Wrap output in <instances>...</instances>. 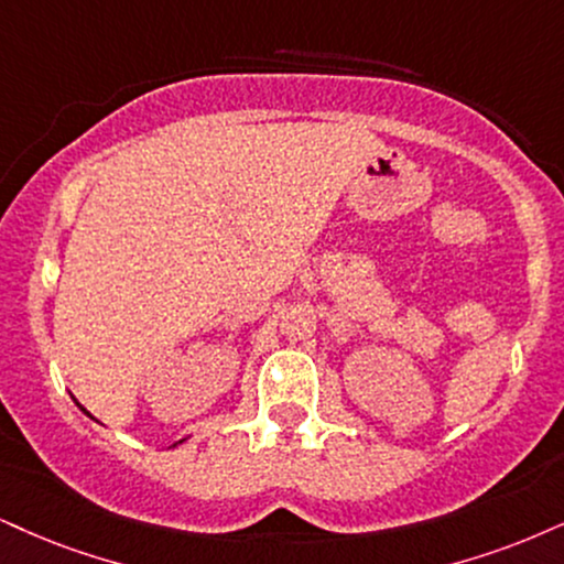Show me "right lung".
Instances as JSON below:
<instances>
[{
    "mask_svg": "<svg viewBox=\"0 0 564 564\" xmlns=\"http://www.w3.org/2000/svg\"><path fill=\"white\" fill-rule=\"evenodd\" d=\"M75 405H78V408H80V410H83V413H86V415H90V413H88V410H86V408H83L78 400H75ZM90 419H94V415H90ZM183 442H185V440H180V442H175V444H172V447H177V444H183Z\"/></svg>",
    "mask_w": 564,
    "mask_h": 564,
    "instance_id": "obj_1",
    "label": "right lung"
}]
</instances>
